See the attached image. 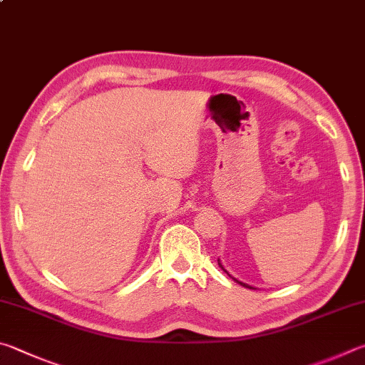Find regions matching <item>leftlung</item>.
Segmentation results:
<instances>
[{"mask_svg":"<svg viewBox=\"0 0 365 365\" xmlns=\"http://www.w3.org/2000/svg\"><path fill=\"white\" fill-rule=\"evenodd\" d=\"M218 264H220V267H221V269H222V271H225V272L227 274V276H229V277H232V276H231V274H229V272H227V271L225 269V266H222V263H221V259H220V258H218ZM232 279H234V280H235V282H237V284H240L242 287H245V289H252V290H257V289H255V287H252V285H248V284H245V282H240V280H237V279H235V277H232Z\"/></svg>","mask_w":365,"mask_h":365,"instance_id":"1","label":"left lung"}]
</instances>
